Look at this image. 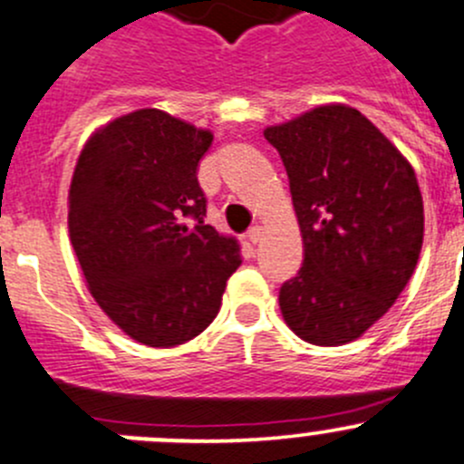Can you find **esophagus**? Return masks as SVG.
Wrapping results in <instances>:
<instances>
[{
  "instance_id": "esophagus-1",
  "label": "esophagus",
  "mask_w": 464,
  "mask_h": 464,
  "mask_svg": "<svg viewBox=\"0 0 464 464\" xmlns=\"http://www.w3.org/2000/svg\"><path fill=\"white\" fill-rule=\"evenodd\" d=\"M246 240H249L251 245H258V242L263 240V227H251L249 231H246Z\"/></svg>"
}]
</instances>
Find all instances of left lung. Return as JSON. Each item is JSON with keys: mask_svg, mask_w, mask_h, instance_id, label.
I'll list each match as a JSON object with an SVG mask.
<instances>
[{"mask_svg": "<svg viewBox=\"0 0 464 464\" xmlns=\"http://www.w3.org/2000/svg\"><path fill=\"white\" fill-rule=\"evenodd\" d=\"M304 237V265L278 292L283 319L310 344L361 337L417 267L424 201L412 165L362 115L328 103L265 129Z\"/></svg>", "mask_w": 464, "mask_h": 464, "instance_id": "8db88e82", "label": "left lung"}]
</instances>
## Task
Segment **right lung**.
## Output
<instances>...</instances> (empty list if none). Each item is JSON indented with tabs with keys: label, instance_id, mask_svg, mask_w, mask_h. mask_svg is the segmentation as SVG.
Listing matches in <instances>:
<instances>
[{
	"label": "right lung",
	"instance_id": "add662e5",
	"mask_svg": "<svg viewBox=\"0 0 464 464\" xmlns=\"http://www.w3.org/2000/svg\"><path fill=\"white\" fill-rule=\"evenodd\" d=\"M213 133L140 108L94 131L76 160L67 227L99 308L147 346L183 344L219 313L240 245L206 218L197 181Z\"/></svg>",
	"mask_w": 464,
	"mask_h": 464
}]
</instances>
